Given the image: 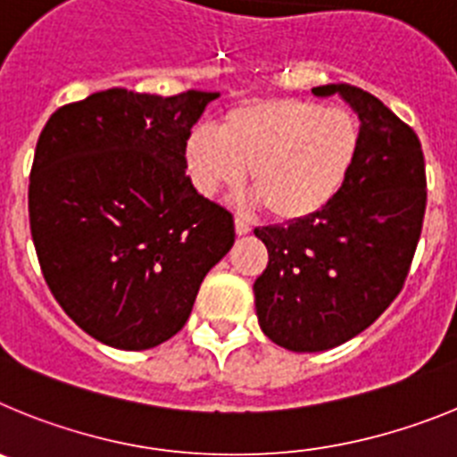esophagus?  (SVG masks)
<instances>
[{
	"mask_svg": "<svg viewBox=\"0 0 457 457\" xmlns=\"http://www.w3.org/2000/svg\"><path fill=\"white\" fill-rule=\"evenodd\" d=\"M236 233L237 236H247V233H252V224L242 220V217H236Z\"/></svg>",
	"mask_w": 457,
	"mask_h": 457,
	"instance_id": "obj_1",
	"label": "esophagus"
}]
</instances>
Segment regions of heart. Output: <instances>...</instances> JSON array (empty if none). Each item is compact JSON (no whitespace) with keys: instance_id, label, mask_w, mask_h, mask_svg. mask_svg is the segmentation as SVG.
<instances>
[{"instance_id":"obj_1","label":"heart","mask_w":457,"mask_h":457,"mask_svg":"<svg viewBox=\"0 0 457 457\" xmlns=\"http://www.w3.org/2000/svg\"><path fill=\"white\" fill-rule=\"evenodd\" d=\"M361 151L359 120L343 107L277 98L240 104L220 132L196 128L187 162L205 194L249 183L281 221L316 217L348 183Z\"/></svg>"}]
</instances>
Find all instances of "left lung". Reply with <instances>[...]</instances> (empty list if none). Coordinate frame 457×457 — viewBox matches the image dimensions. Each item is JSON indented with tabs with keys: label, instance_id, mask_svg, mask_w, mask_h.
Returning a JSON list of instances; mask_svg holds the SVG:
<instances>
[{
	"label": "left lung",
	"instance_id": "8db88e82",
	"mask_svg": "<svg viewBox=\"0 0 457 457\" xmlns=\"http://www.w3.org/2000/svg\"><path fill=\"white\" fill-rule=\"evenodd\" d=\"M338 93L361 128L348 183L316 217L256 228L268 268L253 284L258 325L293 353L337 348L373 325L405 284L426 212V164L410 125L369 91Z\"/></svg>",
	"mask_w": 457,
	"mask_h": 457
}]
</instances>
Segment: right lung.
Wrapping results in <instances>:
<instances>
[{"label":"right lung","instance_id":"add662e5","mask_svg":"<svg viewBox=\"0 0 457 457\" xmlns=\"http://www.w3.org/2000/svg\"><path fill=\"white\" fill-rule=\"evenodd\" d=\"M220 93L107 88L50 116L36 144L29 224L56 302L88 337L148 350L179 334L233 215L185 169L194 123Z\"/></svg>","mask_w":457,"mask_h":457}]
</instances>
